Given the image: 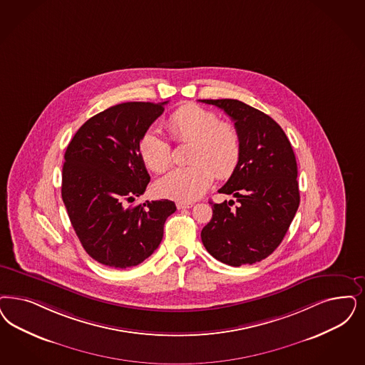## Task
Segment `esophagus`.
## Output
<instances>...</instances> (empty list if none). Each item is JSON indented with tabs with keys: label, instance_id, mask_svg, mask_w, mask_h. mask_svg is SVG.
I'll list each match as a JSON object with an SVG mask.
<instances>
[{
	"label": "esophagus",
	"instance_id": "34e87169",
	"mask_svg": "<svg viewBox=\"0 0 365 365\" xmlns=\"http://www.w3.org/2000/svg\"><path fill=\"white\" fill-rule=\"evenodd\" d=\"M176 207H178L179 210H182V209H190V207H192V203H186V202H176Z\"/></svg>",
	"mask_w": 365,
	"mask_h": 365
}]
</instances>
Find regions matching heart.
<instances>
[{"label":"heart","instance_id":"b5f03b06","mask_svg":"<svg viewBox=\"0 0 365 365\" xmlns=\"http://www.w3.org/2000/svg\"><path fill=\"white\" fill-rule=\"evenodd\" d=\"M170 135L179 143H191L189 165L175 168L160 178L155 190L175 201L198 200L210 187L214 175L227 179L241 159V138L235 126L220 121L217 114L198 105H185L167 120ZM143 162L153 173H164L171 164V147L156 130L148 129L138 143Z\"/></svg>","mask_w":365,"mask_h":365}]
</instances>
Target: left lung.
I'll list each match as a JSON object with an SVG mask.
<instances>
[{
    "label": "left lung",
    "mask_w": 365,
    "mask_h": 365,
    "mask_svg": "<svg viewBox=\"0 0 365 365\" xmlns=\"http://www.w3.org/2000/svg\"><path fill=\"white\" fill-rule=\"evenodd\" d=\"M200 101L232 118L242 145L236 171L218 190L236 202H210L213 217L202 229V242L227 265L262 262L279 247L299 206L291 143L277 121L241 101Z\"/></svg>",
    "instance_id": "left-lung-1"
}]
</instances>
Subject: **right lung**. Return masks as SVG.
Masks as SVG:
<instances>
[{
	"label": "right lung",
	"mask_w": 365,
	"mask_h": 365,
	"mask_svg": "<svg viewBox=\"0 0 365 365\" xmlns=\"http://www.w3.org/2000/svg\"><path fill=\"white\" fill-rule=\"evenodd\" d=\"M165 103L114 105L88 118L66 150L64 206L83 250L101 264L143 263L159 247L164 222L176 210L168 200L126 206L150 183L138 143Z\"/></svg>",
	"instance_id": "right-lung-1"
}]
</instances>
